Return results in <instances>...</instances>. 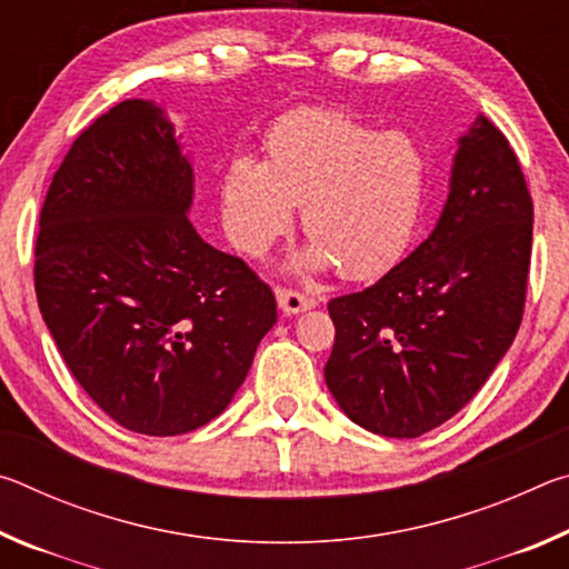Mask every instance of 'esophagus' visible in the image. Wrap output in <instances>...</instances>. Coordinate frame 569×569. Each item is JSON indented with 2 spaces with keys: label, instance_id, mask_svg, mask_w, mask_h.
<instances>
[{
  "label": "esophagus",
  "instance_id": "34e87169",
  "mask_svg": "<svg viewBox=\"0 0 569 569\" xmlns=\"http://www.w3.org/2000/svg\"><path fill=\"white\" fill-rule=\"evenodd\" d=\"M276 301H278V308H281L286 316H296V313H303V311H311V308H316V301L311 296L291 291V288H278Z\"/></svg>",
  "mask_w": 569,
  "mask_h": 569
}]
</instances>
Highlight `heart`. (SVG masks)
Listing matches in <instances>:
<instances>
[{
	"label": "heart",
	"instance_id": "1",
	"mask_svg": "<svg viewBox=\"0 0 569 569\" xmlns=\"http://www.w3.org/2000/svg\"><path fill=\"white\" fill-rule=\"evenodd\" d=\"M423 190L427 158L411 134L311 108L268 130L261 162H230L220 182V216L230 243L261 258L301 208L311 240L288 258V273L339 268L346 278H373L407 250Z\"/></svg>",
	"mask_w": 569,
	"mask_h": 569
}]
</instances>
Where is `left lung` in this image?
<instances>
[{
	"instance_id": "left-lung-1",
	"label": "left lung",
	"mask_w": 569,
	"mask_h": 569,
	"mask_svg": "<svg viewBox=\"0 0 569 569\" xmlns=\"http://www.w3.org/2000/svg\"><path fill=\"white\" fill-rule=\"evenodd\" d=\"M532 253V198L485 114L457 140L429 238L359 293L329 303L326 387L353 423L413 439L455 417L512 346Z\"/></svg>"
}]
</instances>
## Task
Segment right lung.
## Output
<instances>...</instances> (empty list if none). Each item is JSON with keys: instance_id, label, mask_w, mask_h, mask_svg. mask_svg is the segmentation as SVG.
Wrapping results in <instances>:
<instances>
[{"instance_id": "1", "label": "right lung", "mask_w": 569, "mask_h": 569, "mask_svg": "<svg viewBox=\"0 0 569 569\" xmlns=\"http://www.w3.org/2000/svg\"><path fill=\"white\" fill-rule=\"evenodd\" d=\"M180 138L158 102L114 104L54 172L34 250L37 303L72 377L150 437L223 413L278 316L271 288L190 223Z\"/></svg>"}]
</instances>
